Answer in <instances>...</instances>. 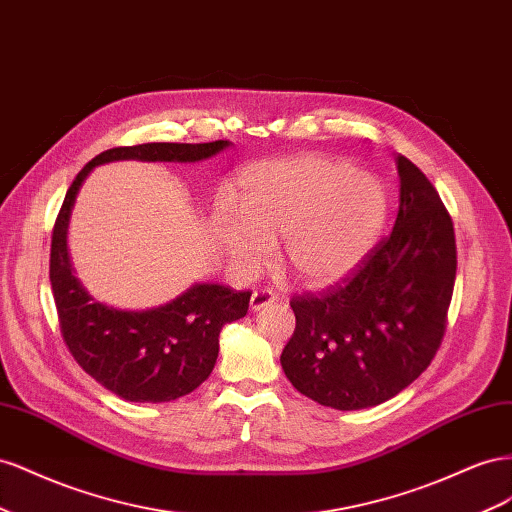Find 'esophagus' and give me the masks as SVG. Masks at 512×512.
<instances>
[{"label": "esophagus", "mask_w": 512, "mask_h": 512, "mask_svg": "<svg viewBox=\"0 0 512 512\" xmlns=\"http://www.w3.org/2000/svg\"><path fill=\"white\" fill-rule=\"evenodd\" d=\"M274 291L270 287H261V289H255L253 296H251V309L253 311H259V309H266V306H270L274 302Z\"/></svg>", "instance_id": "esophagus-1"}]
</instances>
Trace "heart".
<instances>
[{
    "label": "heart",
    "mask_w": 512,
    "mask_h": 512,
    "mask_svg": "<svg viewBox=\"0 0 512 512\" xmlns=\"http://www.w3.org/2000/svg\"><path fill=\"white\" fill-rule=\"evenodd\" d=\"M233 208L218 206L214 227L231 259L257 270L270 242L298 281H337L371 251L388 216L384 186L352 165L296 156L248 167L233 184Z\"/></svg>",
    "instance_id": "b5f03b06"
}]
</instances>
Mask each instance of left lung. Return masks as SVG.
I'll use <instances>...</instances> for the list:
<instances>
[{
	"mask_svg": "<svg viewBox=\"0 0 512 512\" xmlns=\"http://www.w3.org/2000/svg\"><path fill=\"white\" fill-rule=\"evenodd\" d=\"M401 203L392 231L345 279L291 298L296 330L281 354L304 397L334 410L392 399L442 345L457 276L455 227L435 186L399 156Z\"/></svg>",
	"mask_w": 512,
	"mask_h": 512,
	"instance_id": "left-lung-1",
	"label": "left lung"
}]
</instances>
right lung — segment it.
<instances>
[{"instance_id":"obj_1","label":"right lung","mask_w":512,"mask_h":512,"mask_svg":"<svg viewBox=\"0 0 512 512\" xmlns=\"http://www.w3.org/2000/svg\"><path fill=\"white\" fill-rule=\"evenodd\" d=\"M210 143H139L100 152L72 180L51 236L49 279L64 345L79 367L118 397L135 403L180 399L208 379L218 356V334L246 315L251 291L218 283L195 285L173 302L130 313L94 302L72 276L66 229L72 203L96 165L111 160L195 163L227 148Z\"/></svg>"}]
</instances>
